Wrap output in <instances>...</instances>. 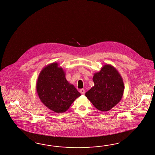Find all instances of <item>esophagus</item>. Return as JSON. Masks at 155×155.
Returning a JSON list of instances; mask_svg holds the SVG:
<instances>
[{
  "instance_id": "obj_1",
  "label": "esophagus",
  "mask_w": 155,
  "mask_h": 155,
  "mask_svg": "<svg viewBox=\"0 0 155 155\" xmlns=\"http://www.w3.org/2000/svg\"><path fill=\"white\" fill-rule=\"evenodd\" d=\"M80 92L81 93V94H85V90L84 89H81L80 90Z\"/></svg>"
}]
</instances>
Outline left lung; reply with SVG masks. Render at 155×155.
Instances as JSON below:
<instances>
[{
	"label": "left lung",
	"mask_w": 155,
	"mask_h": 155,
	"mask_svg": "<svg viewBox=\"0 0 155 155\" xmlns=\"http://www.w3.org/2000/svg\"><path fill=\"white\" fill-rule=\"evenodd\" d=\"M94 85L85 93L94 106L106 112L119 102L123 95V80L119 71L111 64H104L93 77Z\"/></svg>",
	"instance_id": "left-lung-1"
}]
</instances>
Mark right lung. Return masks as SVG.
I'll use <instances>...</instances> for the list:
<instances>
[{"label":"right lung","instance_id":"add662e5","mask_svg":"<svg viewBox=\"0 0 155 155\" xmlns=\"http://www.w3.org/2000/svg\"><path fill=\"white\" fill-rule=\"evenodd\" d=\"M64 69L57 62L49 64L40 71L36 89L41 102L51 110L62 113L81 95L66 79Z\"/></svg>","mask_w":155,"mask_h":155}]
</instances>
